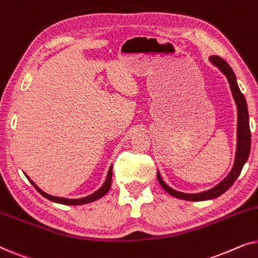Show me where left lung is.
Listing matches in <instances>:
<instances>
[{"label":"left lung","mask_w":258,"mask_h":258,"mask_svg":"<svg viewBox=\"0 0 258 258\" xmlns=\"http://www.w3.org/2000/svg\"><path fill=\"white\" fill-rule=\"evenodd\" d=\"M210 61L214 63L215 66L218 67V69L227 76L230 84L232 96H234L236 104H237V110H238V126H237V151H236V158H235V164L232 167V170L230 171L227 177L222 181L220 184L214 186L213 189L207 190V191L199 192V194H185V192H179L176 190L171 189L170 186H168L163 182V179L161 178L160 174L157 172V179L160 182L162 188H163L168 194H170L171 196L177 197V199L185 200V201H206L216 199V197L221 196L222 194L227 191L230 186L234 184V182L237 179V177L241 174L242 168L244 163L248 160L249 153H250V146H251V133H250V126H249V114H248V105H246V101L244 95L241 93L239 88L237 86V81H236L235 73L232 72L230 66L224 61L223 58H221L220 56H211Z\"/></svg>","instance_id":"1"}]
</instances>
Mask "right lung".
<instances>
[{"label": "right lung", "instance_id": "add662e5", "mask_svg": "<svg viewBox=\"0 0 258 258\" xmlns=\"http://www.w3.org/2000/svg\"><path fill=\"white\" fill-rule=\"evenodd\" d=\"M111 175H112V167H110V169H109L108 175H107V179H105L104 184L102 185L101 188L97 190V191H95L94 194H91V195L87 196V197H83V199H77V200H68V199H62V197H55V196L48 195V194L42 191V190L38 188V186L35 184V183L31 181V179L28 177V176H27V178L29 179V182L35 186V189H36L42 196H44L45 199L50 200V201H52V202L59 203V204H66V206H81V204H87V203L94 202V201H96L98 199H101V197H103L105 194L109 191V189H110V186H111Z\"/></svg>", "mask_w": 258, "mask_h": 258}]
</instances>
